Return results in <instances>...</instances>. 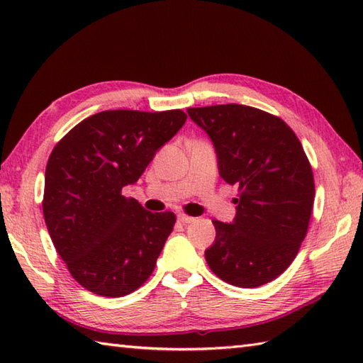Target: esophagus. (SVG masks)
I'll list each match as a JSON object with an SVG mask.
<instances>
[{
	"label": "esophagus",
	"instance_id": "obj_1",
	"mask_svg": "<svg viewBox=\"0 0 363 363\" xmlns=\"http://www.w3.org/2000/svg\"><path fill=\"white\" fill-rule=\"evenodd\" d=\"M177 220L184 223V225H187V223L195 221V217H191V215H187V213H179V215H177Z\"/></svg>",
	"mask_w": 363,
	"mask_h": 363
}]
</instances>
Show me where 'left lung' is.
Returning a JSON list of instances; mask_svg holds the SVG:
<instances>
[{
	"label": "left lung",
	"instance_id": "8db88e82",
	"mask_svg": "<svg viewBox=\"0 0 363 363\" xmlns=\"http://www.w3.org/2000/svg\"><path fill=\"white\" fill-rule=\"evenodd\" d=\"M212 138L220 176L238 187L234 223L213 220L206 251L220 279L254 289L295 260L309 229L315 182L299 138L282 118L243 104L189 107Z\"/></svg>",
	"mask_w": 363,
	"mask_h": 363
}]
</instances>
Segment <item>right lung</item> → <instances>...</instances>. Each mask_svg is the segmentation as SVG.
Wrapping results in <instances>:
<instances>
[{
	"mask_svg": "<svg viewBox=\"0 0 363 363\" xmlns=\"http://www.w3.org/2000/svg\"><path fill=\"white\" fill-rule=\"evenodd\" d=\"M187 120L181 109L104 111L78 123L51 151L43 217L54 248L84 289L120 298L146 282L176 223L121 195Z\"/></svg>",
	"mask_w": 363,
	"mask_h": 363,
	"instance_id": "add662e5",
	"label": "right lung"
}]
</instances>
